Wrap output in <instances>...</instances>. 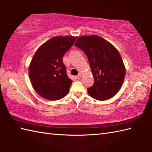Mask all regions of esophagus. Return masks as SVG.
I'll return each instance as SVG.
<instances>
[{
	"instance_id": "1",
	"label": "esophagus",
	"mask_w": 152,
	"mask_h": 152,
	"mask_svg": "<svg viewBox=\"0 0 152 152\" xmlns=\"http://www.w3.org/2000/svg\"><path fill=\"white\" fill-rule=\"evenodd\" d=\"M81 77H82V75H81V74H79L78 75H77L76 76V79H78V80H79V79H80L81 78Z\"/></svg>"
}]
</instances>
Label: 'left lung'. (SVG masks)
<instances>
[{
	"label": "left lung",
	"instance_id": "obj_1",
	"mask_svg": "<svg viewBox=\"0 0 152 152\" xmlns=\"http://www.w3.org/2000/svg\"><path fill=\"white\" fill-rule=\"evenodd\" d=\"M74 46L88 57L94 78L93 85L88 88L89 95L99 101L112 98L124 82L125 68L117 49L97 35L80 37Z\"/></svg>",
	"mask_w": 152,
	"mask_h": 152
}]
</instances>
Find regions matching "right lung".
<instances>
[{
	"label": "right lung",
	"mask_w": 152,
	"mask_h": 152,
	"mask_svg": "<svg viewBox=\"0 0 152 152\" xmlns=\"http://www.w3.org/2000/svg\"><path fill=\"white\" fill-rule=\"evenodd\" d=\"M76 38L55 37L42 45L34 55L28 74L34 90L43 98L56 101L69 93L72 81L67 76L63 57Z\"/></svg>",
	"instance_id": "obj_1"
}]
</instances>
